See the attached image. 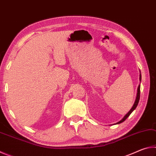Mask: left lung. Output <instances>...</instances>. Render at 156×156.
Returning <instances> with one entry per match:
<instances>
[{
  "mask_svg": "<svg viewBox=\"0 0 156 156\" xmlns=\"http://www.w3.org/2000/svg\"><path fill=\"white\" fill-rule=\"evenodd\" d=\"M140 80H141V75H140ZM140 85L138 86V93H137V96H136V101L135 102H134L133 104V106L132 107V108L131 109V110L129 111V112L126 113V114L125 115V117H124L122 120H121L120 121H119V122H117L116 124H120L121 122H122L125 121L126 118H127L129 115H130L131 113L133 112V111L136 109V107L138 106V102H139V100H140Z\"/></svg>",
  "mask_w": 156,
  "mask_h": 156,
  "instance_id": "8db88e82",
  "label": "left lung"
}]
</instances>
